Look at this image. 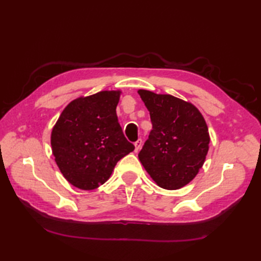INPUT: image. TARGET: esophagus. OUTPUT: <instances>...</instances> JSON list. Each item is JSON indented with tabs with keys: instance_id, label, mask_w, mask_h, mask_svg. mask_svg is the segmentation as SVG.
<instances>
[{
	"instance_id": "34e87169",
	"label": "esophagus",
	"mask_w": 261,
	"mask_h": 261,
	"mask_svg": "<svg viewBox=\"0 0 261 261\" xmlns=\"http://www.w3.org/2000/svg\"><path fill=\"white\" fill-rule=\"evenodd\" d=\"M135 147H136V152H138L141 149V147H142V140L141 139H139L138 141H136L135 142Z\"/></svg>"
}]
</instances>
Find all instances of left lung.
Listing matches in <instances>:
<instances>
[{
    "label": "left lung",
    "instance_id": "1",
    "mask_svg": "<svg viewBox=\"0 0 261 261\" xmlns=\"http://www.w3.org/2000/svg\"><path fill=\"white\" fill-rule=\"evenodd\" d=\"M138 93L152 123L138 157L159 187L179 190L195 178L206 158V122L195 105L184 99L147 90Z\"/></svg>",
    "mask_w": 261,
    "mask_h": 261
}]
</instances>
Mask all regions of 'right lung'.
<instances>
[{
  "label": "right lung",
  "mask_w": 261,
  "mask_h": 261,
  "mask_svg": "<svg viewBox=\"0 0 261 261\" xmlns=\"http://www.w3.org/2000/svg\"><path fill=\"white\" fill-rule=\"evenodd\" d=\"M121 91H102L71 101L54 125L53 154L71 185L91 191L107 181L121 158L135 150L116 115Z\"/></svg>",
  "instance_id": "obj_1"
}]
</instances>
